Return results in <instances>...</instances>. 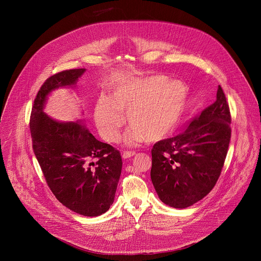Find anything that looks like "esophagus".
Instances as JSON below:
<instances>
[{
  "instance_id": "obj_1",
  "label": "esophagus",
  "mask_w": 261,
  "mask_h": 261,
  "mask_svg": "<svg viewBox=\"0 0 261 261\" xmlns=\"http://www.w3.org/2000/svg\"><path fill=\"white\" fill-rule=\"evenodd\" d=\"M135 152H124L123 153V158L124 159H128V158H131V157H133V156H135Z\"/></svg>"
}]
</instances>
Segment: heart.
I'll return each instance as SVG.
<instances>
[{"mask_svg": "<svg viewBox=\"0 0 261 261\" xmlns=\"http://www.w3.org/2000/svg\"><path fill=\"white\" fill-rule=\"evenodd\" d=\"M188 96L189 90L184 82L160 74L130 79L111 89L108 98L99 100L95 123L106 141L116 142L124 123L122 115H126L131 125L124 136L127 145L145 139L158 141L177 126Z\"/></svg>", "mask_w": 261, "mask_h": 261, "instance_id": "heart-1", "label": "heart"}]
</instances>
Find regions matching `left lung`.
<instances>
[{
    "mask_svg": "<svg viewBox=\"0 0 261 261\" xmlns=\"http://www.w3.org/2000/svg\"><path fill=\"white\" fill-rule=\"evenodd\" d=\"M230 111L219 86L216 101L181 133L154 144L151 178L162 202L185 208L206 196L224 164L231 136Z\"/></svg>",
    "mask_w": 261,
    "mask_h": 261,
    "instance_id": "1",
    "label": "left lung"
}]
</instances>
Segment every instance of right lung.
<instances>
[{"label": "right lung", "instance_id": "1", "mask_svg": "<svg viewBox=\"0 0 261 261\" xmlns=\"http://www.w3.org/2000/svg\"><path fill=\"white\" fill-rule=\"evenodd\" d=\"M85 72L62 71L42 85L30 129L35 156L57 199L77 214L97 217L114 203L123 165L120 152L97 140L84 120L61 122L44 113L48 96L60 88L74 89Z\"/></svg>", "mask_w": 261, "mask_h": 261}]
</instances>
